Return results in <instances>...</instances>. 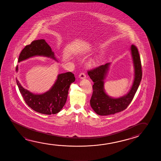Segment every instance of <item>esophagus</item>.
<instances>
[{
  "label": "esophagus",
  "mask_w": 161,
  "mask_h": 161,
  "mask_svg": "<svg viewBox=\"0 0 161 161\" xmlns=\"http://www.w3.org/2000/svg\"><path fill=\"white\" fill-rule=\"evenodd\" d=\"M79 78L82 79L86 78V75L85 73H81L79 74Z\"/></svg>",
  "instance_id": "34e87169"
}]
</instances>
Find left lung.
<instances>
[{"instance_id":"left-lung-1","label":"left lung","mask_w":161,"mask_h":161,"mask_svg":"<svg viewBox=\"0 0 161 161\" xmlns=\"http://www.w3.org/2000/svg\"><path fill=\"white\" fill-rule=\"evenodd\" d=\"M131 51L135 68V78L131 90L127 95L122 97L112 98L104 91V79L109 70L110 63L99 66L87 71L90 78L94 82L90 105L96 114L108 115L122 112L127 108L134 98L142 80V64L138 49L134 44L131 46Z\"/></svg>"}]
</instances>
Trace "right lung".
<instances>
[{"mask_svg": "<svg viewBox=\"0 0 161 161\" xmlns=\"http://www.w3.org/2000/svg\"><path fill=\"white\" fill-rule=\"evenodd\" d=\"M36 56L51 57L57 61L51 47L44 39H39L33 41L22 49L19 57V63ZM16 70H18V66ZM75 80L74 75L71 72L58 74L52 87L40 95L33 94L25 89L17 79L16 82L19 92L28 106L41 114L51 115L58 113L65 105L70 86Z\"/></svg>", "mask_w": 161, "mask_h": 161, "instance_id": "right-lung-1", "label": "right lung"}]
</instances>
